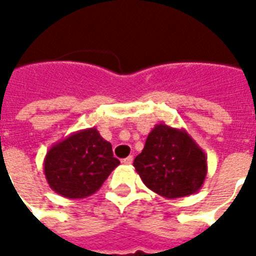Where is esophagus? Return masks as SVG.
<instances>
[{
    "label": "esophagus",
    "mask_w": 256,
    "mask_h": 256,
    "mask_svg": "<svg viewBox=\"0 0 256 256\" xmlns=\"http://www.w3.org/2000/svg\"><path fill=\"white\" fill-rule=\"evenodd\" d=\"M132 160H134V156H128V158H124V160H122V162H124V164H132Z\"/></svg>",
    "instance_id": "34e87169"
}]
</instances>
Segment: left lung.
Segmentation results:
<instances>
[{"label": "left lung", "mask_w": 256, "mask_h": 256, "mask_svg": "<svg viewBox=\"0 0 256 256\" xmlns=\"http://www.w3.org/2000/svg\"><path fill=\"white\" fill-rule=\"evenodd\" d=\"M142 182L166 199L195 194L207 175V156L184 128L164 122L148 132L144 148L134 160Z\"/></svg>", "instance_id": "obj_1"}]
</instances>
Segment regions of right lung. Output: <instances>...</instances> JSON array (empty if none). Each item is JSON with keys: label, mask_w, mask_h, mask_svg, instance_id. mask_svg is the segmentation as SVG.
<instances>
[{"label": "right lung", "mask_w": 256, "mask_h": 256, "mask_svg": "<svg viewBox=\"0 0 256 256\" xmlns=\"http://www.w3.org/2000/svg\"><path fill=\"white\" fill-rule=\"evenodd\" d=\"M120 164L112 144L96 128L72 132L54 144L44 160V172L52 190L68 199H82L100 190Z\"/></svg>", "instance_id": "obj_1"}]
</instances>
